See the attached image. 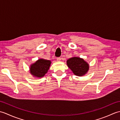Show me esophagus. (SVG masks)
Returning <instances> with one entry per match:
<instances>
[{
	"mask_svg": "<svg viewBox=\"0 0 120 120\" xmlns=\"http://www.w3.org/2000/svg\"><path fill=\"white\" fill-rule=\"evenodd\" d=\"M61 58L60 57H59V58H57V61H60L61 60Z\"/></svg>",
	"mask_w": 120,
	"mask_h": 120,
	"instance_id": "1",
	"label": "esophagus"
}]
</instances>
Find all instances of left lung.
I'll use <instances>...</instances> for the list:
<instances>
[{"label": "left lung", "instance_id": "obj_1", "mask_svg": "<svg viewBox=\"0 0 120 120\" xmlns=\"http://www.w3.org/2000/svg\"><path fill=\"white\" fill-rule=\"evenodd\" d=\"M67 64L74 74L78 76L86 75L89 70L88 63L80 57H73L68 59L67 61Z\"/></svg>", "mask_w": 120, "mask_h": 120}]
</instances>
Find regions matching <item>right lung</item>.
I'll return each mask as SVG.
<instances>
[{
  "instance_id": "right-lung-1",
  "label": "right lung",
  "mask_w": 120,
  "mask_h": 120,
  "mask_svg": "<svg viewBox=\"0 0 120 120\" xmlns=\"http://www.w3.org/2000/svg\"><path fill=\"white\" fill-rule=\"evenodd\" d=\"M50 60L41 58L30 65L29 72L30 74L35 78H42L48 72L51 64Z\"/></svg>"
}]
</instances>
